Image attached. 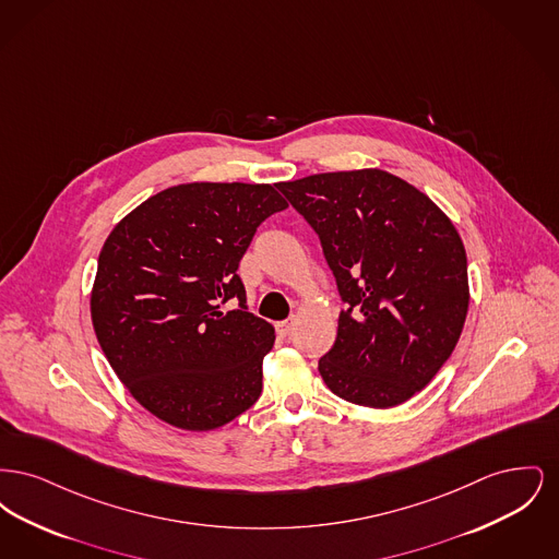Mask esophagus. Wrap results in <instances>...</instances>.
Instances as JSON below:
<instances>
[{
	"instance_id": "esophagus-1",
	"label": "esophagus",
	"mask_w": 559,
	"mask_h": 559,
	"mask_svg": "<svg viewBox=\"0 0 559 559\" xmlns=\"http://www.w3.org/2000/svg\"><path fill=\"white\" fill-rule=\"evenodd\" d=\"M293 322H295L293 319L281 320V322H276V333H278L281 337H287V335L292 333Z\"/></svg>"
}]
</instances>
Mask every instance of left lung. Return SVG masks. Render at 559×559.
I'll list each match as a JSON object with an SVG mask.
<instances>
[{"mask_svg": "<svg viewBox=\"0 0 559 559\" xmlns=\"http://www.w3.org/2000/svg\"><path fill=\"white\" fill-rule=\"evenodd\" d=\"M276 187L317 230L346 301L319 360L326 388L371 408L413 399L449 360L469 308L467 255L449 215L372 167Z\"/></svg>", "mask_w": 559, "mask_h": 559, "instance_id": "left-lung-1", "label": "left lung"}]
</instances>
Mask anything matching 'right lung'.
Listing matches in <instances>:
<instances>
[{
  "mask_svg": "<svg viewBox=\"0 0 559 559\" xmlns=\"http://www.w3.org/2000/svg\"><path fill=\"white\" fill-rule=\"evenodd\" d=\"M287 201L272 185L190 182L128 213L103 245L90 312L108 365L148 413L210 431L262 394L274 326L247 312L240 258ZM240 310L222 313L228 298Z\"/></svg>",
  "mask_w": 559,
  "mask_h": 559,
  "instance_id": "right-lung-1",
  "label": "right lung"
}]
</instances>
